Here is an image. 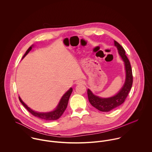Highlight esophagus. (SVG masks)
<instances>
[{
  "label": "esophagus",
  "mask_w": 152,
  "mask_h": 152,
  "mask_svg": "<svg viewBox=\"0 0 152 152\" xmlns=\"http://www.w3.org/2000/svg\"><path fill=\"white\" fill-rule=\"evenodd\" d=\"M77 84H84V81L83 80H78L77 81Z\"/></svg>",
  "instance_id": "1"
}]
</instances>
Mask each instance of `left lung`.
<instances>
[{"label": "left lung", "mask_w": 152, "mask_h": 152, "mask_svg": "<svg viewBox=\"0 0 152 152\" xmlns=\"http://www.w3.org/2000/svg\"><path fill=\"white\" fill-rule=\"evenodd\" d=\"M114 44L118 50L120 56L125 63L126 80L124 86L116 95L107 98H100L94 95L89 89L87 90L88 97L90 104L94 107L102 112H109L122 105L128 96L133 84L132 68L129 60L125 54V51L117 42L114 41Z\"/></svg>", "instance_id": "left-lung-1"}]
</instances>
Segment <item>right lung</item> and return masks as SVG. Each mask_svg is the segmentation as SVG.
<instances>
[{"label": "right lung", "mask_w": 152, "mask_h": 152, "mask_svg": "<svg viewBox=\"0 0 152 152\" xmlns=\"http://www.w3.org/2000/svg\"><path fill=\"white\" fill-rule=\"evenodd\" d=\"M31 48H32V45L31 47H30L28 48V50L26 51V52L24 54V55L23 56L22 59L28 53V52L31 50ZM72 92V88H71L63 96V97L61 98L56 109L55 110H54L53 111H51L50 112H46V113L37 112L33 110L29 107H28L23 102V101L21 99L20 96H19V101H20V102L22 103V105L33 115L39 118L40 119H42L43 120H45V121H55V120H57L58 118H60V117L63 115V113L65 111V109L66 108L68 103V100H69V96H70Z\"/></svg>", "instance_id": "obj_1"}]
</instances>
